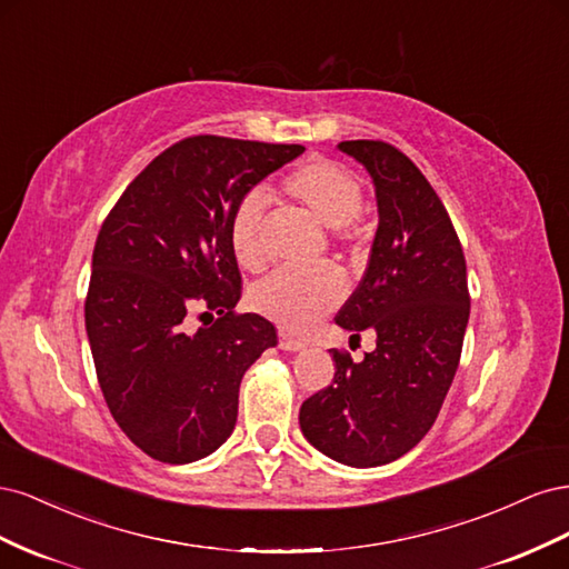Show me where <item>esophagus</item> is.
Listing matches in <instances>:
<instances>
[{
  "instance_id": "34e87169",
  "label": "esophagus",
  "mask_w": 569,
  "mask_h": 569,
  "mask_svg": "<svg viewBox=\"0 0 569 569\" xmlns=\"http://www.w3.org/2000/svg\"><path fill=\"white\" fill-rule=\"evenodd\" d=\"M278 343H280V349H284V351H299V349H303V341L297 339V337H291L284 330L278 332Z\"/></svg>"
}]
</instances>
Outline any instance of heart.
Instances as JSON below:
<instances>
[{
  "instance_id": "b5f03b06",
  "label": "heart",
  "mask_w": 569,
  "mask_h": 569,
  "mask_svg": "<svg viewBox=\"0 0 569 569\" xmlns=\"http://www.w3.org/2000/svg\"><path fill=\"white\" fill-rule=\"evenodd\" d=\"M282 194L332 230L335 244L351 249L358 239L356 218L363 209V182L339 161L313 157L297 166L280 184ZM228 239L237 263L261 272L268 263L263 242V197L249 192L237 201L228 220ZM341 274L320 266L313 270H280L249 291V306L258 316L291 332H306L339 306Z\"/></svg>"
}]
</instances>
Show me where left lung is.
<instances>
[{"label": "left lung", "instance_id": "left-lung-1", "mask_svg": "<svg viewBox=\"0 0 569 569\" xmlns=\"http://www.w3.org/2000/svg\"><path fill=\"white\" fill-rule=\"evenodd\" d=\"M375 182L380 226L337 325L377 349L360 363L332 349L335 380L299 410L303 437L353 468L408 453L435 425L456 377L470 318L468 268L449 211L420 168L382 140L339 142Z\"/></svg>", "mask_w": 569, "mask_h": 569}]
</instances>
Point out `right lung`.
Returning <instances> with one entry per match:
<instances>
[{
    "label": "right lung",
    "mask_w": 569,
    "mask_h": 569,
    "mask_svg": "<svg viewBox=\"0 0 569 569\" xmlns=\"http://www.w3.org/2000/svg\"><path fill=\"white\" fill-rule=\"evenodd\" d=\"M301 151L184 137L101 222L84 327L113 420L153 460L182 465L213 453L234 429L244 372L278 343L270 320L234 311L242 274L228 220L256 182ZM197 307L210 322L194 333L186 316Z\"/></svg>",
    "instance_id": "right-lung-1"
}]
</instances>
